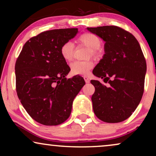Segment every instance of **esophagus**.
I'll return each mask as SVG.
<instances>
[{"instance_id":"obj_1","label":"esophagus","mask_w":156,"mask_h":156,"mask_svg":"<svg viewBox=\"0 0 156 156\" xmlns=\"http://www.w3.org/2000/svg\"><path fill=\"white\" fill-rule=\"evenodd\" d=\"M84 79L85 82H86L87 84V83H89V82H90V80H89V77H87V76H84Z\"/></svg>"}]
</instances>
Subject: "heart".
<instances>
[{
  "instance_id": "obj_1",
  "label": "heart",
  "mask_w": 156,
  "mask_h": 156,
  "mask_svg": "<svg viewBox=\"0 0 156 156\" xmlns=\"http://www.w3.org/2000/svg\"><path fill=\"white\" fill-rule=\"evenodd\" d=\"M77 42L90 48L89 57H99L101 56L102 50L100 48L101 41L100 38L94 34L86 33L82 34L78 38ZM74 45L71 41H67L62 44L60 48V54L66 62H71L74 57ZM94 67V62L91 60L76 61L70 65L71 72L75 75H87Z\"/></svg>"
}]
</instances>
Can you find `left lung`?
Instances as JSON below:
<instances>
[{"mask_svg":"<svg viewBox=\"0 0 156 156\" xmlns=\"http://www.w3.org/2000/svg\"><path fill=\"white\" fill-rule=\"evenodd\" d=\"M105 42L104 55L93 70L108 86L91 80L95 87L91 97L97 118L119 123L133 114L144 90L146 62L140 44L129 32L117 26L87 27Z\"/></svg>","mask_w":156,"mask_h":156,"instance_id":"8db88e82","label":"left lung"}]
</instances>
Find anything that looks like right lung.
Returning a JSON list of instances; mask_svg holds the SVG:
<instances>
[{
    "mask_svg": "<svg viewBox=\"0 0 156 156\" xmlns=\"http://www.w3.org/2000/svg\"><path fill=\"white\" fill-rule=\"evenodd\" d=\"M77 28L41 33L25 42L16 62V91L28 114L45 126L62 123L70 116L84 79H67L70 68L60 54L63 43L75 37Z\"/></svg>",
    "mask_w": 156,
    "mask_h": 156,
    "instance_id": "obj_1",
    "label": "right lung"
}]
</instances>
